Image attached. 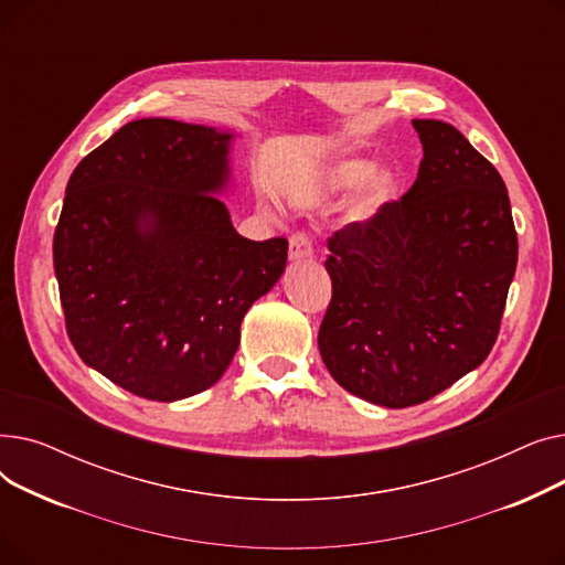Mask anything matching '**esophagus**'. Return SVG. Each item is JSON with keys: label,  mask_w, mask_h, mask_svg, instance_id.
Masks as SVG:
<instances>
[{"label": "esophagus", "mask_w": 565, "mask_h": 565, "mask_svg": "<svg viewBox=\"0 0 565 565\" xmlns=\"http://www.w3.org/2000/svg\"><path fill=\"white\" fill-rule=\"evenodd\" d=\"M288 254L290 258H307L313 254V241L311 235L307 231H300V233H292L290 235V247H288Z\"/></svg>", "instance_id": "esophagus-1"}]
</instances>
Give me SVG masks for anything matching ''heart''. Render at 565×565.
<instances>
[{
	"label": "heart",
	"mask_w": 565,
	"mask_h": 565,
	"mask_svg": "<svg viewBox=\"0 0 565 565\" xmlns=\"http://www.w3.org/2000/svg\"><path fill=\"white\" fill-rule=\"evenodd\" d=\"M375 167L366 160H348L343 164H339L332 173V185L341 192H348V190H358L360 185H364L369 178L373 175ZM396 190H398V181L394 173H380L375 178L373 183V190L364 203L366 211H371V207H377L382 203H387L396 196Z\"/></svg>",
	"instance_id": "b5f03b06"
}]
</instances>
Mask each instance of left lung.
<instances>
[{
	"instance_id": "8db88e82",
	"label": "left lung",
	"mask_w": 565,
	"mask_h": 565,
	"mask_svg": "<svg viewBox=\"0 0 565 565\" xmlns=\"http://www.w3.org/2000/svg\"><path fill=\"white\" fill-rule=\"evenodd\" d=\"M414 185L330 241L332 300L318 332L341 387L384 407L449 390L490 354L518 265L499 171L454 126L414 118Z\"/></svg>"
}]
</instances>
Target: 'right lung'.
<instances>
[{
	"mask_svg": "<svg viewBox=\"0 0 565 565\" xmlns=\"http://www.w3.org/2000/svg\"><path fill=\"white\" fill-rule=\"evenodd\" d=\"M231 135L139 118L73 171L54 231L66 332L84 364L148 401L224 375L247 309L281 277L288 241H247L215 196Z\"/></svg>",
	"mask_w": 565,
	"mask_h": 565,
	"instance_id": "add662e5",
	"label": "right lung"
}]
</instances>
